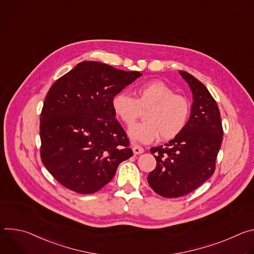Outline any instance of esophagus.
<instances>
[{
  "mask_svg": "<svg viewBox=\"0 0 254 254\" xmlns=\"http://www.w3.org/2000/svg\"><path fill=\"white\" fill-rule=\"evenodd\" d=\"M132 152L134 155H139L143 153V149L140 146H137V144H133L132 146Z\"/></svg>",
  "mask_w": 254,
  "mask_h": 254,
  "instance_id": "34e87169",
  "label": "esophagus"
}]
</instances>
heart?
<instances>
[{
  "mask_svg": "<svg viewBox=\"0 0 254 254\" xmlns=\"http://www.w3.org/2000/svg\"><path fill=\"white\" fill-rule=\"evenodd\" d=\"M116 116L127 126H130L144 112L142 123L128 128L132 140L148 143L161 136L163 140L177 137L185 128L189 116L188 99L178 93L164 81L154 79L135 88V97L127 93L116 94L112 101Z\"/></svg>",
  "mask_w": 254,
  "mask_h": 254,
  "instance_id": "obj_1",
  "label": "heart"
}]
</instances>
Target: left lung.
<instances>
[{
	"mask_svg": "<svg viewBox=\"0 0 254 254\" xmlns=\"http://www.w3.org/2000/svg\"><path fill=\"white\" fill-rule=\"evenodd\" d=\"M189 84L193 103L190 119L177 137L151 149L157 166L148 176L160 196L177 198L201 186L215 171L223 128L218 105L206 86L186 71H179Z\"/></svg>",
	"mask_w": 254,
	"mask_h": 254,
	"instance_id": "8db88e82",
	"label": "left lung"
}]
</instances>
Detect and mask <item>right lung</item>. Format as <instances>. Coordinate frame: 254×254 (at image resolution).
<instances>
[{
  "instance_id": "right-lung-1",
  "label": "right lung",
  "mask_w": 254,
  "mask_h": 254,
  "mask_svg": "<svg viewBox=\"0 0 254 254\" xmlns=\"http://www.w3.org/2000/svg\"><path fill=\"white\" fill-rule=\"evenodd\" d=\"M139 76L137 71L83 61L50 87L40 117V155L61 185L95 193L132 156L112 101Z\"/></svg>"
}]
</instances>
